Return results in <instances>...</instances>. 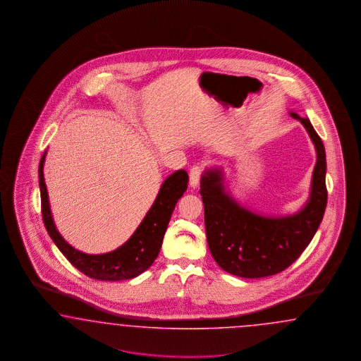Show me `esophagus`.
<instances>
[{
    "instance_id": "esophagus-1",
    "label": "esophagus",
    "mask_w": 361,
    "mask_h": 361,
    "mask_svg": "<svg viewBox=\"0 0 361 361\" xmlns=\"http://www.w3.org/2000/svg\"><path fill=\"white\" fill-rule=\"evenodd\" d=\"M202 172H204L202 166H200V165H195V166H192V169H190V172H189V184H190L192 188H197L198 183H200V178H201Z\"/></svg>"
}]
</instances>
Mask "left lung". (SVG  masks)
<instances>
[{"mask_svg": "<svg viewBox=\"0 0 361 361\" xmlns=\"http://www.w3.org/2000/svg\"><path fill=\"white\" fill-rule=\"evenodd\" d=\"M317 148L311 195L299 213L282 219L262 217L240 205L225 192L217 169L201 177L200 195L205 210V229L214 261L240 278H264L291 266L314 238L327 207L326 151L308 119L299 118Z\"/></svg>", "mask_w": 361, "mask_h": 361, "instance_id": "8db88e82", "label": "left lung"}]
</instances>
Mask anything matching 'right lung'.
<instances>
[{
  "mask_svg": "<svg viewBox=\"0 0 361 361\" xmlns=\"http://www.w3.org/2000/svg\"><path fill=\"white\" fill-rule=\"evenodd\" d=\"M44 156L46 152L42 154L38 168L42 219L49 235L68 262L77 267L79 271L98 281L131 279L144 273L157 258L176 204L188 188L189 177L185 171H177L165 180L149 212L130 240L114 252L90 255L78 252L70 246L55 229L44 184Z\"/></svg>",
  "mask_w": 361,
  "mask_h": 361,
  "instance_id": "right-lung-1",
  "label": "right lung"
}]
</instances>
